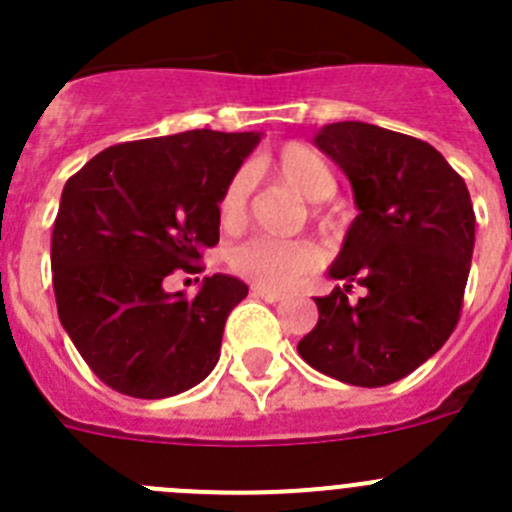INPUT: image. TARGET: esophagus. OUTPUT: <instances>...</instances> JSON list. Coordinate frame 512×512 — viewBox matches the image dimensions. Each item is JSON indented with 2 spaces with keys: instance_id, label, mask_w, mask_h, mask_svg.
Here are the masks:
<instances>
[{
  "instance_id": "obj_1",
  "label": "esophagus",
  "mask_w": 512,
  "mask_h": 512,
  "mask_svg": "<svg viewBox=\"0 0 512 512\" xmlns=\"http://www.w3.org/2000/svg\"><path fill=\"white\" fill-rule=\"evenodd\" d=\"M253 295L261 297V300H266V302H279V300H284L282 292H274V289H266V287H253Z\"/></svg>"
}]
</instances>
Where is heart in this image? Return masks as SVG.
Wrapping results in <instances>:
<instances>
[{
    "instance_id": "b5f03b06",
    "label": "heart",
    "mask_w": 512,
    "mask_h": 512,
    "mask_svg": "<svg viewBox=\"0 0 512 512\" xmlns=\"http://www.w3.org/2000/svg\"><path fill=\"white\" fill-rule=\"evenodd\" d=\"M261 169L271 171L279 182L295 189L307 202H325L336 192V174L330 164L305 143H287L274 156L266 158ZM251 189L253 179L246 169H238L230 176L223 197H220V220L225 228H235L243 223ZM318 261V251L310 243L279 241L269 235H256L230 251V266L235 274L266 289L287 287L300 274L315 269Z\"/></svg>"
}]
</instances>
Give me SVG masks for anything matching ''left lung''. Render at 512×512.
Here are the masks:
<instances>
[{"mask_svg": "<svg viewBox=\"0 0 512 512\" xmlns=\"http://www.w3.org/2000/svg\"><path fill=\"white\" fill-rule=\"evenodd\" d=\"M315 146L348 176L359 215L330 266L346 284L315 297L318 325L297 351L338 382L384 387L459 323L477 223L469 189L431 143L369 122L325 125ZM354 283L359 303L347 300Z\"/></svg>", "mask_w": 512, "mask_h": 512, "instance_id": "8db88e82", "label": "left lung"}]
</instances>
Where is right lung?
<instances>
[{
    "label": "right lung",
    "instance_id": "obj_1",
    "mask_svg": "<svg viewBox=\"0 0 512 512\" xmlns=\"http://www.w3.org/2000/svg\"><path fill=\"white\" fill-rule=\"evenodd\" d=\"M256 133L187 130L117 143L61 194L51 241L58 318L107 387L161 400L200 384L248 287L215 274L194 297L166 292L220 241V197Z\"/></svg>",
    "mask_w": 512,
    "mask_h": 512
}]
</instances>
